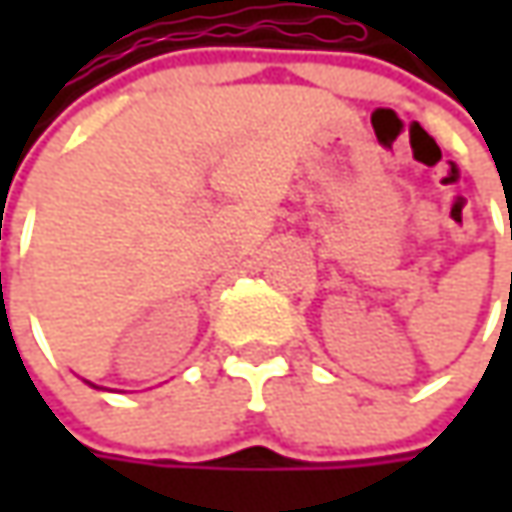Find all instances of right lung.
Segmentation results:
<instances>
[{
  "label": "right lung",
  "mask_w": 512,
  "mask_h": 512,
  "mask_svg": "<svg viewBox=\"0 0 512 512\" xmlns=\"http://www.w3.org/2000/svg\"><path fill=\"white\" fill-rule=\"evenodd\" d=\"M90 384V382H88ZM90 387H96V384H90Z\"/></svg>",
  "instance_id": "add662e5"
}]
</instances>
